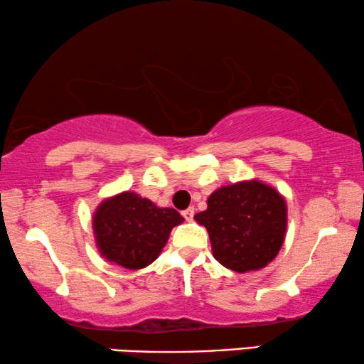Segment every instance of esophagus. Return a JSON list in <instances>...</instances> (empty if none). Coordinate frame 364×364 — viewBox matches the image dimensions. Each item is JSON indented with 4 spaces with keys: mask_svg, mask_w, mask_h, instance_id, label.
<instances>
[{
    "mask_svg": "<svg viewBox=\"0 0 364 364\" xmlns=\"http://www.w3.org/2000/svg\"><path fill=\"white\" fill-rule=\"evenodd\" d=\"M182 215L186 217V220H192L193 219V207H188V209L183 210Z\"/></svg>",
    "mask_w": 364,
    "mask_h": 364,
    "instance_id": "34e87169",
    "label": "esophagus"
}]
</instances>
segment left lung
<instances>
[{"instance_id":"left-lung-1","label":"left lung","mask_w":364,"mask_h":364,"mask_svg":"<svg viewBox=\"0 0 364 364\" xmlns=\"http://www.w3.org/2000/svg\"><path fill=\"white\" fill-rule=\"evenodd\" d=\"M193 219L209 232L212 254L235 272L266 267L279 252L287 228L284 197L259 181L212 192L207 209Z\"/></svg>"}]
</instances>
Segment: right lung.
I'll use <instances>...</instances> for the list:
<instances>
[{"instance_id":"right-lung-1","label":"right lung","mask_w":364,"mask_h":364,"mask_svg":"<svg viewBox=\"0 0 364 364\" xmlns=\"http://www.w3.org/2000/svg\"><path fill=\"white\" fill-rule=\"evenodd\" d=\"M183 223L176 209L157 207L135 192L108 197L93 214V234L102 257L125 269L152 264L167 244L171 230Z\"/></svg>"}]
</instances>
